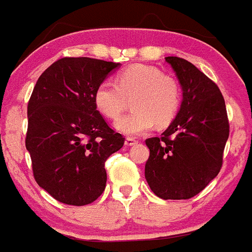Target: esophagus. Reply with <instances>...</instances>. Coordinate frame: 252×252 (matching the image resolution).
Returning a JSON list of instances; mask_svg holds the SVG:
<instances>
[{
  "label": "esophagus",
  "mask_w": 252,
  "mask_h": 252,
  "mask_svg": "<svg viewBox=\"0 0 252 252\" xmlns=\"http://www.w3.org/2000/svg\"><path fill=\"white\" fill-rule=\"evenodd\" d=\"M138 142L134 139V138H126V142H124V145H126V147H133V145H135Z\"/></svg>",
  "instance_id": "esophagus-1"
}]
</instances>
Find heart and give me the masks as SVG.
I'll return each instance as SVG.
<instances>
[{
    "instance_id": "heart-1",
    "label": "heart",
    "mask_w": 252,
    "mask_h": 252,
    "mask_svg": "<svg viewBox=\"0 0 252 252\" xmlns=\"http://www.w3.org/2000/svg\"><path fill=\"white\" fill-rule=\"evenodd\" d=\"M133 99V112L114 122V128L129 137L143 135L154 124L173 122L182 102L179 83L158 68L133 64L119 73L115 83L103 81L94 91V104L107 118L115 119Z\"/></svg>"
}]
</instances>
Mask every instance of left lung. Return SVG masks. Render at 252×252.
<instances>
[{
	"label": "left lung",
	"mask_w": 252,
	"mask_h": 252,
	"mask_svg": "<svg viewBox=\"0 0 252 252\" xmlns=\"http://www.w3.org/2000/svg\"><path fill=\"white\" fill-rule=\"evenodd\" d=\"M183 91L180 109L161 137L149 138L145 179L164 200L190 199L219 174L229 138L221 92L192 63L165 57Z\"/></svg>",
	"instance_id": "obj_1"
}]
</instances>
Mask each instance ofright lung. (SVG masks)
I'll use <instances>...</instances> for the list:
<instances>
[{
	"label": "right lung",
	"mask_w": 252,
	"mask_h": 252,
	"mask_svg": "<svg viewBox=\"0 0 252 252\" xmlns=\"http://www.w3.org/2000/svg\"><path fill=\"white\" fill-rule=\"evenodd\" d=\"M121 63L65 57L49 65L27 107L26 148L37 184L56 200L82 206L102 195L104 163L124 144L94 104V91Z\"/></svg>",
	"instance_id": "right-lung-1"
}]
</instances>
